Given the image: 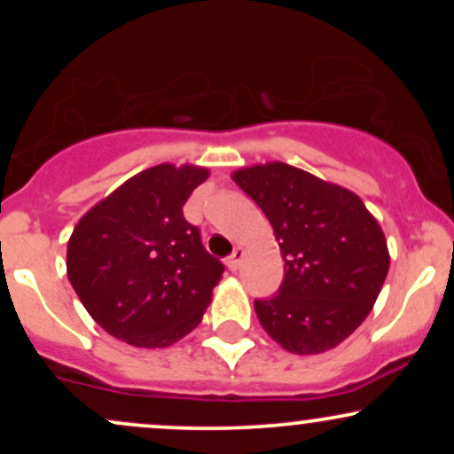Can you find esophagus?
Segmentation results:
<instances>
[{"label": "esophagus", "mask_w": 454, "mask_h": 454, "mask_svg": "<svg viewBox=\"0 0 454 454\" xmlns=\"http://www.w3.org/2000/svg\"><path fill=\"white\" fill-rule=\"evenodd\" d=\"M243 256H245V249H243V247H237V249H234V252L231 254V256L226 258V264H228V269H231V270H237L239 267H241V262H243Z\"/></svg>", "instance_id": "1"}]
</instances>
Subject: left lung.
I'll return each mask as SVG.
<instances>
[{"instance_id": "8db88e82", "label": "left lung", "mask_w": 454, "mask_h": 454, "mask_svg": "<svg viewBox=\"0 0 454 454\" xmlns=\"http://www.w3.org/2000/svg\"><path fill=\"white\" fill-rule=\"evenodd\" d=\"M234 184L273 226L284 281L256 301L264 331L293 354L333 350L373 309L388 273V247L376 217L346 187L284 164L245 166Z\"/></svg>"}]
</instances>
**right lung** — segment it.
Instances as JSON below:
<instances>
[{
  "mask_svg": "<svg viewBox=\"0 0 454 454\" xmlns=\"http://www.w3.org/2000/svg\"><path fill=\"white\" fill-rule=\"evenodd\" d=\"M207 179L205 166H151L96 202L72 231L67 279L114 340L168 348L200 325L223 264L205 252L184 205Z\"/></svg>",
  "mask_w": 454,
  "mask_h": 454,
  "instance_id": "right-lung-1",
  "label": "right lung"
}]
</instances>
